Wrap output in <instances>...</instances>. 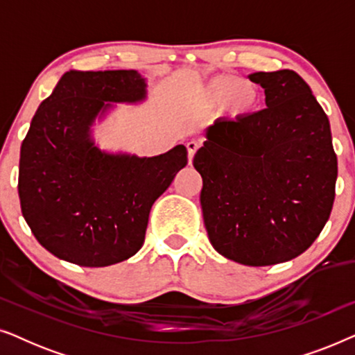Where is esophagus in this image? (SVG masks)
Masks as SVG:
<instances>
[{"mask_svg":"<svg viewBox=\"0 0 355 355\" xmlns=\"http://www.w3.org/2000/svg\"><path fill=\"white\" fill-rule=\"evenodd\" d=\"M186 148H187V155H189V163H192V158H193V155H196V152H197V148H198V145H197V142H187V145H186Z\"/></svg>","mask_w":355,"mask_h":355,"instance_id":"esophagus-1","label":"esophagus"}]
</instances>
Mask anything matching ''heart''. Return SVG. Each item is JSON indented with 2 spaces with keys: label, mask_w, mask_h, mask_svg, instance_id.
Returning <instances> with one entry per match:
<instances>
[{
  "label": "heart",
  "mask_w": 355,
  "mask_h": 355,
  "mask_svg": "<svg viewBox=\"0 0 355 355\" xmlns=\"http://www.w3.org/2000/svg\"><path fill=\"white\" fill-rule=\"evenodd\" d=\"M200 98L205 108H215L227 100V105L234 113L245 114L257 108L260 94L257 85L250 82H242L239 77L223 74L213 77L203 85Z\"/></svg>",
  "instance_id": "b5f03b06"
}]
</instances>
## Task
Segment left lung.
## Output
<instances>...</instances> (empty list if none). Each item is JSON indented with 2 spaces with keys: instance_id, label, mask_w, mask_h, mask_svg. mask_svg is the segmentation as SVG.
<instances>
[{
  "instance_id": "obj_1",
  "label": "left lung",
  "mask_w": 355,
  "mask_h": 355,
  "mask_svg": "<svg viewBox=\"0 0 355 355\" xmlns=\"http://www.w3.org/2000/svg\"><path fill=\"white\" fill-rule=\"evenodd\" d=\"M266 108L207 128L193 157L208 239L237 263L293 260L313 244L334 202L338 158L328 116L297 72H254Z\"/></svg>"
}]
</instances>
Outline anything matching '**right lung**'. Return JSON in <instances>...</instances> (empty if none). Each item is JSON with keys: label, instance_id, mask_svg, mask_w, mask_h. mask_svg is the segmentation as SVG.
<instances>
[{"label": "right lung", "instance_id": "add662e5", "mask_svg": "<svg viewBox=\"0 0 355 355\" xmlns=\"http://www.w3.org/2000/svg\"><path fill=\"white\" fill-rule=\"evenodd\" d=\"M145 95L137 71H69L38 106L21 147L17 191L33 236L58 259L98 268L137 254L152 205L187 164L184 145L140 158L94 144L96 116Z\"/></svg>", "mask_w": 355, "mask_h": 355}]
</instances>
